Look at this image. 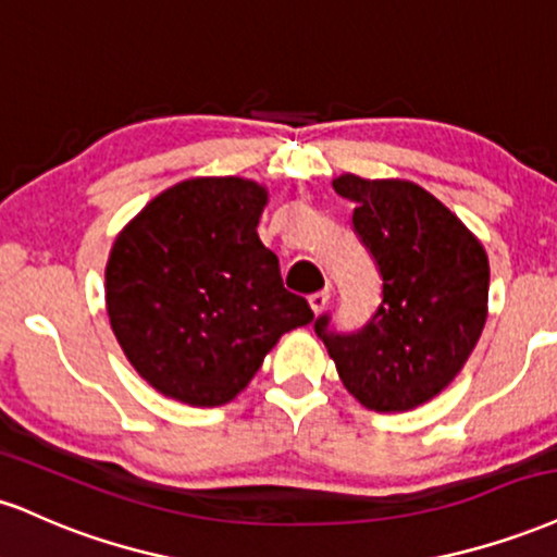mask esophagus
Returning a JSON list of instances; mask_svg holds the SVG:
<instances>
[{"mask_svg":"<svg viewBox=\"0 0 557 557\" xmlns=\"http://www.w3.org/2000/svg\"><path fill=\"white\" fill-rule=\"evenodd\" d=\"M329 302H331V289H323V292H315V294H310V307H312V312H323L325 307H329Z\"/></svg>","mask_w":557,"mask_h":557,"instance_id":"obj_1","label":"esophagus"}]
</instances>
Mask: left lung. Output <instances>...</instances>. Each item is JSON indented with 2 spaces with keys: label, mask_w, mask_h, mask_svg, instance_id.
I'll list each match as a JSON object with an SVG mask.
<instances>
[{
  "label": "left lung",
  "mask_w": 557,
  "mask_h": 557,
  "mask_svg": "<svg viewBox=\"0 0 557 557\" xmlns=\"http://www.w3.org/2000/svg\"><path fill=\"white\" fill-rule=\"evenodd\" d=\"M357 234L383 276V302L362 331L318 336L344 388L372 411H409L459 375L487 320L490 263L482 242L435 195L409 180L342 174Z\"/></svg>",
  "instance_id": "8db88e82"
}]
</instances>
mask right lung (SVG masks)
<instances>
[{
	"instance_id": "right-lung-1",
	"label": "right lung",
	"mask_w": 557,
	"mask_h": 557,
	"mask_svg": "<svg viewBox=\"0 0 557 557\" xmlns=\"http://www.w3.org/2000/svg\"><path fill=\"white\" fill-rule=\"evenodd\" d=\"M268 189L193 176L116 234L107 263L111 331L137 375L189 407H224L284 333L312 320L258 237Z\"/></svg>"
}]
</instances>
